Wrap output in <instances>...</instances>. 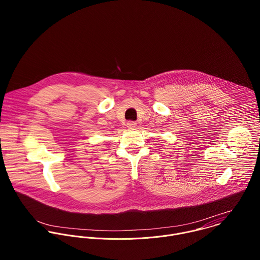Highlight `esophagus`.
I'll list each match as a JSON object with an SVG mask.
<instances>
[{
    "instance_id": "34e87169",
    "label": "esophagus",
    "mask_w": 260,
    "mask_h": 260,
    "mask_svg": "<svg viewBox=\"0 0 260 260\" xmlns=\"http://www.w3.org/2000/svg\"><path fill=\"white\" fill-rule=\"evenodd\" d=\"M127 127L129 129H133V128L136 127V123L133 122V121H129V122H127Z\"/></svg>"
}]
</instances>
